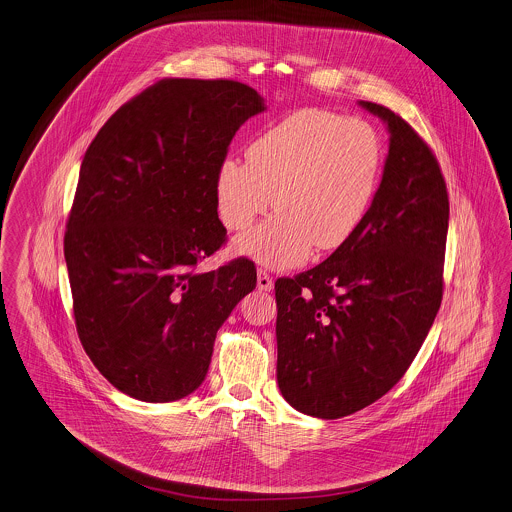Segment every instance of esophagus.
<instances>
[{
  "instance_id": "esophagus-1",
  "label": "esophagus",
  "mask_w": 512,
  "mask_h": 512,
  "mask_svg": "<svg viewBox=\"0 0 512 512\" xmlns=\"http://www.w3.org/2000/svg\"><path fill=\"white\" fill-rule=\"evenodd\" d=\"M257 288L263 290V292H271V288H273V276L259 269V271H257Z\"/></svg>"
}]
</instances>
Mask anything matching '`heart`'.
<instances>
[{"mask_svg":"<svg viewBox=\"0 0 512 512\" xmlns=\"http://www.w3.org/2000/svg\"><path fill=\"white\" fill-rule=\"evenodd\" d=\"M382 150L370 124L321 109L292 113L261 132L247 161L224 159L216 173L222 224L249 228L273 202L265 224L234 241L237 255L271 269H290L312 249L345 245L376 195Z\"/></svg>","mask_w":512,"mask_h":512,"instance_id":"b5f03b06","label":"heart"}]
</instances>
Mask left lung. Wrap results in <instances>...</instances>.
Returning a JSON list of instances; mask_svg holds the SVG:
<instances>
[{"label": "left lung", "mask_w": 512, "mask_h": 512, "mask_svg": "<svg viewBox=\"0 0 512 512\" xmlns=\"http://www.w3.org/2000/svg\"><path fill=\"white\" fill-rule=\"evenodd\" d=\"M390 150L360 228L314 269L275 282L276 382L317 419L347 417L388 394L419 353L442 300L448 193L438 161L394 111Z\"/></svg>", "instance_id": "8db88e82"}]
</instances>
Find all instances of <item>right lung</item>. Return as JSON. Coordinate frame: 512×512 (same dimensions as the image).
I'll list each match as a JSON object with an SVG mask.
<instances>
[{"mask_svg":"<svg viewBox=\"0 0 512 512\" xmlns=\"http://www.w3.org/2000/svg\"><path fill=\"white\" fill-rule=\"evenodd\" d=\"M263 97L232 79H161L122 105L85 152L64 236L79 341L146 403L204 382L214 339L257 284L249 259L197 265L226 241L216 173Z\"/></svg>","mask_w":512,"mask_h":512,"instance_id":"add662e5","label":"right lung"}]
</instances>
